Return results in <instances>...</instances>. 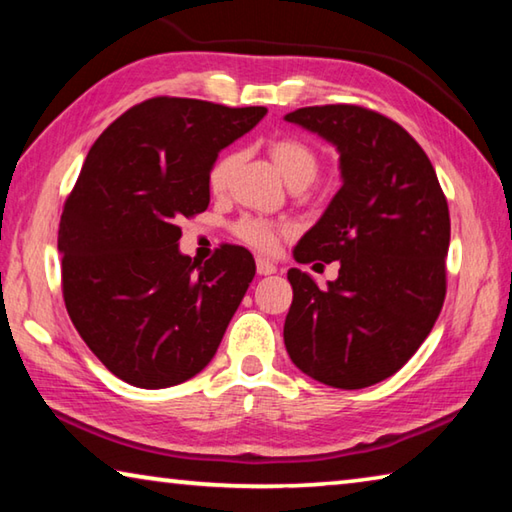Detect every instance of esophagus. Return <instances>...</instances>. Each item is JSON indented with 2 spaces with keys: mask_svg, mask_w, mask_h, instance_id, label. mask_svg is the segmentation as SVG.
<instances>
[{
  "mask_svg": "<svg viewBox=\"0 0 512 512\" xmlns=\"http://www.w3.org/2000/svg\"><path fill=\"white\" fill-rule=\"evenodd\" d=\"M277 271V266L273 262H268L264 257H257V273L259 275H273Z\"/></svg>",
  "mask_w": 512,
  "mask_h": 512,
  "instance_id": "34e87169",
  "label": "esophagus"
}]
</instances>
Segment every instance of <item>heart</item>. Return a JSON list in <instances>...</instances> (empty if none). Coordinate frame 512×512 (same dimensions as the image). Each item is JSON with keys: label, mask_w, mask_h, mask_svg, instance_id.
<instances>
[{"label": "heart", "mask_w": 512, "mask_h": 512, "mask_svg": "<svg viewBox=\"0 0 512 512\" xmlns=\"http://www.w3.org/2000/svg\"><path fill=\"white\" fill-rule=\"evenodd\" d=\"M268 155H271L277 171L282 173L284 180H287L293 189L307 187L311 180L316 178V173L320 169V158L314 146L298 140V137H280V140H273L268 144ZM237 164V151L223 153L221 158L212 164L210 178L207 180H210V189L214 194H223L225 189H228ZM284 232H289L287 225H277L266 219H255V216H244V219L235 223V235L244 241V244L257 250H264V253L277 246V241H280Z\"/></svg>", "instance_id": "1"}]
</instances>
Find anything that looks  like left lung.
<instances>
[{
	"label": "left lung",
	"instance_id": "obj_1",
	"mask_svg": "<svg viewBox=\"0 0 512 512\" xmlns=\"http://www.w3.org/2000/svg\"><path fill=\"white\" fill-rule=\"evenodd\" d=\"M336 146L343 185L293 257L339 262L320 289L291 268L284 320L291 361L320 384L354 391L395 375L443 309L449 210L427 153L393 119L336 103L284 117Z\"/></svg>",
	"mask_w": 512,
	"mask_h": 512
}]
</instances>
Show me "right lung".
<instances>
[{
	"label": "right lung",
	"instance_id": "right-lung-1",
	"mask_svg": "<svg viewBox=\"0 0 512 512\" xmlns=\"http://www.w3.org/2000/svg\"><path fill=\"white\" fill-rule=\"evenodd\" d=\"M266 108L155 97L101 133L58 228L63 298L76 332L112 375L167 388L212 361L255 277L223 244L205 264L180 253V221L210 205V169Z\"/></svg>",
	"mask_w": 512,
	"mask_h": 512
}]
</instances>
